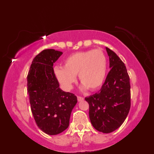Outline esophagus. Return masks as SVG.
Listing matches in <instances>:
<instances>
[{
  "label": "esophagus",
  "instance_id": "34e87169",
  "mask_svg": "<svg viewBox=\"0 0 154 154\" xmlns=\"http://www.w3.org/2000/svg\"><path fill=\"white\" fill-rule=\"evenodd\" d=\"M83 100H84V98H83V97L77 96V100H78V101H82Z\"/></svg>",
  "mask_w": 154,
  "mask_h": 154
}]
</instances>
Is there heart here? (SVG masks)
Instances as JSON below:
<instances>
[{
    "instance_id": "1",
    "label": "heart",
    "mask_w": 154,
    "mask_h": 154,
    "mask_svg": "<svg viewBox=\"0 0 154 154\" xmlns=\"http://www.w3.org/2000/svg\"><path fill=\"white\" fill-rule=\"evenodd\" d=\"M106 72V57L98 49L75 53L65 59L63 67L54 69L56 78L65 91L72 89L77 75L83 89L96 91L103 85Z\"/></svg>"
}]
</instances>
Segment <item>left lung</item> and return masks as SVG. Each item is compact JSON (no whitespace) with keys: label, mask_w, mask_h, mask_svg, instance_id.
I'll use <instances>...</instances> for the list:
<instances>
[{"label":"left lung","mask_w":154,"mask_h":154,"mask_svg":"<svg viewBox=\"0 0 154 154\" xmlns=\"http://www.w3.org/2000/svg\"><path fill=\"white\" fill-rule=\"evenodd\" d=\"M109 67L105 82L100 91L85 98L89 103V117L95 130L110 133L122 125L130 109V77L119 56L106 48Z\"/></svg>","instance_id":"left-lung-1"}]
</instances>
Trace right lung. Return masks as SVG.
Here are the masks:
<instances>
[{
	"label": "right lung",
	"mask_w": 154,
	"mask_h": 154,
	"mask_svg": "<svg viewBox=\"0 0 154 154\" xmlns=\"http://www.w3.org/2000/svg\"><path fill=\"white\" fill-rule=\"evenodd\" d=\"M63 53L46 49L33 59L27 75V91L31 111L42 131L55 135L64 131L69 125L77 96L60 89L53 66Z\"/></svg>",
	"instance_id": "right-lung-1"
}]
</instances>
